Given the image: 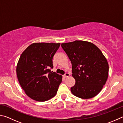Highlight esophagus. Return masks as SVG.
Instances as JSON below:
<instances>
[{
    "label": "esophagus",
    "mask_w": 123,
    "mask_h": 123,
    "mask_svg": "<svg viewBox=\"0 0 123 123\" xmlns=\"http://www.w3.org/2000/svg\"><path fill=\"white\" fill-rule=\"evenodd\" d=\"M63 76L64 78H68V77H69L70 76V74L69 73H66Z\"/></svg>",
    "instance_id": "esophagus-1"
}]
</instances>
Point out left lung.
<instances>
[{
  "instance_id": "8db88e82",
  "label": "left lung",
  "mask_w": 123,
  "mask_h": 123,
  "mask_svg": "<svg viewBox=\"0 0 123 123\" xmlns=\"http://www.w3.org/2000/svg\"><path fill=\"white\" fill-rule=\"evenodd\" d=\"M70 60L75 84L73 94L82 99L94 97L103 89L109 75V64L100 50L92 43L75 41L62 43Z\"/></svg>"
}]
</instances>
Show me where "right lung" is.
Wrapping results in <instances>:
<instances>
[{
	"mask_svg": "<svg viewBox=\"0 0 123 123\" xmlns=\"http://www.w3.org/2000/svg\"><path fill=\"white\" fill-rule=\"evenodd\" d=\"M60 43H34L20 55L16 68L22 88L29 97L45 101L56 94L62 76L51 71L53 58Z\"/></svg>",
	"mask_w": 123,
	"mask_h": 123,
	"instance_id": "right-lung-1",
	"label": "right lung"
}]
</instances>
